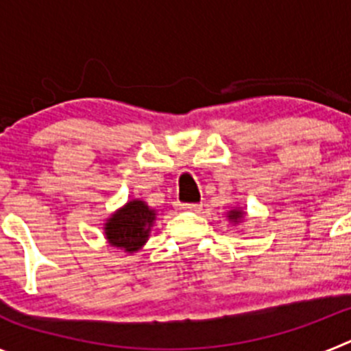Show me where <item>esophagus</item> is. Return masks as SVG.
Listing matches in <instances>:
<instances>
[{"label":"esophagus","mask_w":351,"mask_h":351,"mask_svg":"<svg viewBox=\"0 0 351 351\" xmlns=\"http://www.w3.org/2000/svg\"><path fill=\"white\" fill-rule=\"evenodd\" d=\"M179 206H181V209L195 210V213H198V210H202V204H179Z\"/></svg>","instance_id":"1"}]
</instances>
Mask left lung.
<instances>
[{"instance_id": "left-lung-1", "label": "left lung", "mask_w": 351, "mask_h": 351, "mask_svg": "<svg viewBox=\"0 0 351 351\" xmlns=\"http://www.w3.org/2000/svg\"><path fill=\"white\" fill-rule=\"evenodd\" d=\"M244 218H246V213L243 210V207H232V209L226 213V219H228L232 225H239V223H243Z\"/></svg>"}]
</instances>
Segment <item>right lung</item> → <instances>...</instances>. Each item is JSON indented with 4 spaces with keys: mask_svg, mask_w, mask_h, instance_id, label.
<instances>
[{
    "mask_svg": "<svg viewBox=\"0 0 351 351\" xmlns=\"http://www.w3.org/2000/svg\"><path fill=\"white\" fill-rule=\"evenodd\" d=\"M156 221V209L149 207L141 198L128 200L114 210L104 223V235L108 247L133 255L145 246L151 228Z\"/></svg>",
    "mask_w": 351,
    "mask_h": 351,
    "instance_id": "1",
    "label": "right lung"
}]
</instances>
